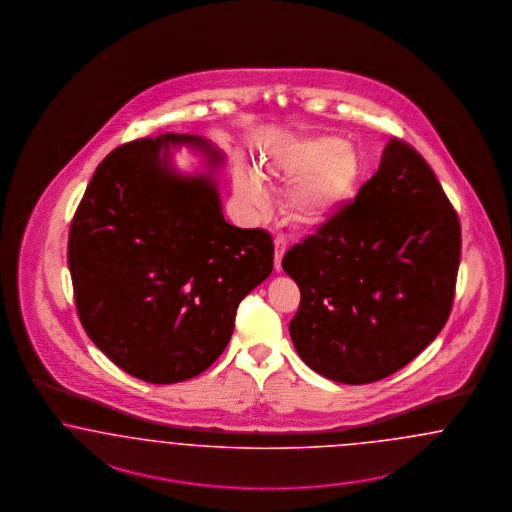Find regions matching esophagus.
<instances>
[{"label":"esophagus","mask_w":512,"mask_h":512,"mask_svg":"<svg viewBox=\"0 0 512 512\" xmlns=\"http://www.w3.org/2000/svg\"><path fill=\"white\" fill-rule=\"evenodd\" d=\"M286 251V240H284L282 236H278V238L274 240V270H276V272H280V270H282V259H284Z\"/></svg>","instance_id":"1"}]
</instances>
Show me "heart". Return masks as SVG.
<instances>
[{"label":"heart","instance_id":"1","mask_svg":"<svg viewBox=\"0 0 512 512\" xmlns=\"http://www.w3.org/2000/svg\"><path fill=\"white\" fill-rule=\"evenodd\" d=\"M268 181H294L286 194L287 221L314 232L329 225L354 198L362 177L358 152L337 137H310L293 144L286 156L263 169ZM234 190L242 204L265 213L268 194L255 171L238 167Z\"/></svg>","mask_w":512,"mask_h":512}]
</instances>
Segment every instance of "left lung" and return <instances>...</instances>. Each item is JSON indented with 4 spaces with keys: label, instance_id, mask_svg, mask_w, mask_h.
<instances>
[{
    "label": "left lung",
    "instance_id": "obj_1",
    "mask_svg": "<svg viewBox=\"0 0 512 512\" xmlns=\"http://www.w3.org/2000/svg\"><path fill=\"white\" fill-rule=\"evenodd\" d=\"M461 226L429 164L390 139L379 171L282 261L301 289L289 324L308 368L366 385L404 368L450 316Z\"/></svg>",
    "mask_w": 512,
    "mask_h": 512
}]
</instances>
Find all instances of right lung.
Returning a JSON list of instances; mask_svg holds the SVG:
<instances>
[{"label":"right lung","mask_w":512,"mask_h":512,"mask_svg":"<svg viewBox=\"0 0 512 512\" xmlns=\"http://www.w3.org/2000/svg\"><path fill=\"white\" fill-rule=\"evenodd\" d=\"M203 158L183 174L172 156ZM204 137L165 133L123 144L97 167L70 226L68 266L89 339L154 385L192 379L225 350L240 301L272 272V238L226 223Z\"/></svg>","instance_id":"add662e5"}]
</instances>
